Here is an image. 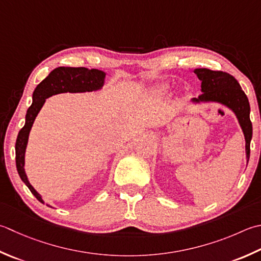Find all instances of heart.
<instances>
[{"label":"heart","instance_id":"1","mask_svg":"<svg viewBox=\"0 0 261 261\" xmlns=\"http://www.w3.org/2000/svg\"><path fill=\"white\" fill-rule=\"evenodd\" d=\"M156 91H157L158 94H164V93H166V91H167V86L166 85H160V86L157 87Z\"/></svg>","mask_w":261,"mask_h":261}]
</instances>
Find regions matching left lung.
Returning a JSON list of instances; mask_svg holds the SVG:
<instances>
[{"label":"left lung","mask_w":261,"mask_h":261,"mask_svg":"<svg viewBox=\"0 0 261 261\" xmlns=\"http://www.w3.org/2000/svg\"><path fill=\"white\" fill-rule=\"evenodd\" d=\"M193 72L201 81V95L192 98V103L214 101L225 105L233 111L246 139L247 163L250 158V141L252 138V123L250 121V104L238 80L227 72L209 69H196Z\"/></svg>","instance_id":"obj_1"}]
</instances>
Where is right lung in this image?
Returning a JSON list of instances; mask_svg holds the SVG:
<instances>
[{"instance_id": "obj_1", "label": "right lung", "mask_w": 261, "mask_h": 261, "mask_svg": "<svg viewBox=\"0 0 261 261\" xmlns=\"http://www.w3.org/2000/svg\"><path fill=\"white\" fill-rule=\"evenodd\" d=\"M105 75L104 71L97 69L60 66L54 69L34 90L33 104L27 111L24 125L19 131L15 141V164L20 178L42 203H44L42 196L30 185L24 172V152L28 144L29 132L32 130L36 116L48 97L62 93H86L99 90L104 86Z\"/></svg>"}]
</instances>
